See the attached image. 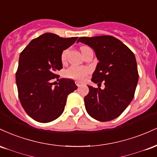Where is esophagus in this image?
Here are the masks:
<instances>
[{"label": "esophagus", "instance_id": "1", "mask_svg": "<svg viewBox=\"0 0 157 157\" xmlns=\"http://www.w3.org/2000/svg\"><path fill=\"white\" fill-rule=\"evenodd\" d=\"M75 83H76V85L77 86H78V87H81V86H82V83H81V82H78V81H76V82H75Z\"/></svg>", "mask_w": 157, "mask_h": 157}]
</instances>
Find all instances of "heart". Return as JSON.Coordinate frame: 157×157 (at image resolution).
Returning a JSON list of instances; mask_svg holds the SVG:
<instances>
[{"instance_id":"heart-1","label":"heart","mask_w":157,"mask_h":157,"mask_svg":"<svg viewBox=\"0 0 157 157\" xmlns=\"http://www.w3.org/2000/svg\"><path fill=\"white\" fill-rule=\"evenodd\" d=\"M85 46L81 47L80 50L82 51ZM66 55H67V50H65L63 52L62 55H61V60L64 62L66 59ZM89 72L88 68L85 67H81V66H70L65 71L64 75L65 76L68 78L73 79V80L77 81H82L86 78V75Z\"/></svg>"}]
</instances>
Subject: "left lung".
<instances>
[{
  "instance_id": "1",
  "label": "left lung",
  "mask_w": 157,
  "mask_h": 157,
  "mask_svg": "<svg viewBox=\"0 0 157 157\" xmlns=\"http://www.w3.org/2000/svg\"><path fill=\"white\" fill-rule=\"evenodd\" d=\"M92 48L99 63L91 81L98 88L88 86L85 106L91 117L107 122L118 117L134 98L139 80L136 57L130 48L111 35L82 37L77 40ZM105 82V89L99 87Z\"/></svg>"
}]
</instances>
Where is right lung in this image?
<instances>
[{
  "mask_svg": "<svg viewBox=\"0 0 157 157\" xmlns=\"http://www.w3.org/2000/svg\"><path fill=\"white\" fill-rule=\"evenodd\" d=\"M77 39L45 33L32 40L20 55L16 72L19 100L35 121L46 123L58 118L63 112L68 95L77 89L73 80H59L60 76L56 75L63 68V52ZM55 78L59 82L53 86Z\"/></svg>",
  "mask_w": 157,
  "mask_h": 157,
  "instance_id": "obj_1",
  "label": "right lung"
}]
</instances>
